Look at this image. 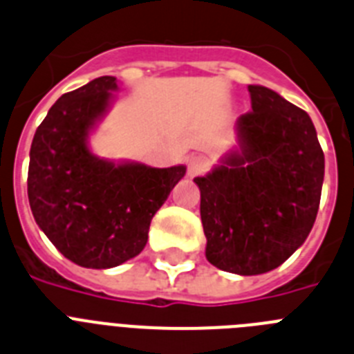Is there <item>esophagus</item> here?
<instances>
[{
  "mask_svg": "<svg viewBox=\"0 0 354 354\" xmlns=\"http://www.w3.org/2000/svg\"><path fill=\"white\" fill-rule=\"evenodd\" d=\"M208 165L210 164H208V160L205 158V156H190V158L187 160V173H189V176H199V174H203L207 171Z\"/></svg>",
  "mask_w": 354,
  "mask_h": 354,
  "instance_id": "esophagus-1",
  "label": "esophagus"
}]
</instances>
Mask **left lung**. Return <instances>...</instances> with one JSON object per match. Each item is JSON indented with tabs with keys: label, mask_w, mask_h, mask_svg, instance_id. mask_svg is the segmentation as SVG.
<instances>
[{
	"label": "left lung",
	"mask_w": 354,
	"mask_h": 354,
	"mask_svg": "<svg viewBox=\"0 0 354 354\" xmlns=\"http://www.w3.org/2000/svg\"><path fill=\"white\" fill-rule=\"evenodd\" d=\"M248 91L253 110L236 121L241 153L194 178L208 262L241 276L276 269L306 241L324 180L308 113L262 85Z\"/></svg>",
	"instance_id": "obj_1"
}]
</instances>
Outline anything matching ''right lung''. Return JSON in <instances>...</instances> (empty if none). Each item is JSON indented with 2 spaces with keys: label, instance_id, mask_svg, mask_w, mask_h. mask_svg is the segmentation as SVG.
<instances>
[{
  "label": "right lung",
  "instance_id": "1",
  "mask_svg": "<svg viewBox=\"0 0 354 354\" xmlns=\"http://www.w3.org/2000/svg\"><path fill=\"white\" fill-rule=\"evenodd\" d=\"M113 76L64 94L37 128L30 149L28 199L39 228L76 266L109 269L137 257L153 215L185 176L167 169L113 164L88 151V131L103 118Z\"/></svg>",
  "mask_w": 354,
  "mask_h": 354
}]
</instances>
